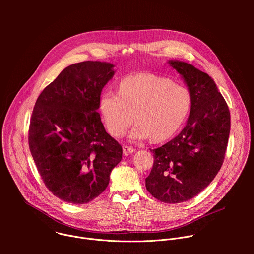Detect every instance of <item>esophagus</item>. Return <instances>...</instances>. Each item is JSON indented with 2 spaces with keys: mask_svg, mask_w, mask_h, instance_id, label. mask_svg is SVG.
Here are the masks:
<instances>
[{
  "mask_svg": "<svg viewBox=\"0 0 254 254\" xmlns=\"http://www.w3.org/2000/svg\"><path fill=\"white\" fill-rule=\"evenodd\" d=\"M123 151H124V154L125 155H128V154H131L134 152V149L131 148V147H128V146H124L123 147Z\"/></svg>",
  "mask_w": 254,
  "mask_h": 254,
  "instance_id": "34e87169",
  "label": "esophagus"
}]
</instances>
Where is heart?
<instances>
[{
  "label": "heart",
  "instance_id": "heart-1",
  "mask_svg": "<svg viewBox=\"0 0 254 254\" xmlns=\"http://www.w3.org/2000/svg\"><path fill=\"white\" fill-rule=\"evenodd\" d=\"M191 107L189 91L170 79L151 74L127 76L120 82L119 93L104 91L99 111L110 133L126 134L134 121L129 139L155 141L171 137L182 126Z\"/></svg>",
  "mask_w": 254,
  "mask_h": 254
}]
</instances>
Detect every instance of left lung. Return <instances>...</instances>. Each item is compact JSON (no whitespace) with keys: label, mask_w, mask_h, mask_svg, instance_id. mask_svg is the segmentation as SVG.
<instances>
[{"label":"left lung","mask_w":254,"mask_h":254,"mask_svg":"<svg viewBox=\"0 0 254 254\" xmlns=\"http://www.w3.org/2000/svg\"><path fill=\"white\" fill-rule=\"evenodd\" d=\"M168 63L186 83L191 110L182 131L153 150L154 165L146 188L156 199L175 204L197 196L219 172L228 143L230 113L207 73L183 61Z\"/></svg>","instance_id":"8db88e82"}]
</instances>
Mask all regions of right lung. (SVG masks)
I'll list each match as a JSON object with an SVG mask.
<instances>
[{"label": "right lung", "mask_w": 254, "mask_h": 254, "mask_svg": "<svg viewBox=\"0 0 254 254\" xmlns=\"http://www.w3.org/2000/svg\"><path fill=\"white\" fill-rule=\"evenodd\" d=\"M114 67L100 61L69 65L35 103L30 152L45 186L67 203L85 204L98 197L122 161V146L105 131L97 113Z\"/></svg>", "instance_id": "obj_1"}]
</instances>
